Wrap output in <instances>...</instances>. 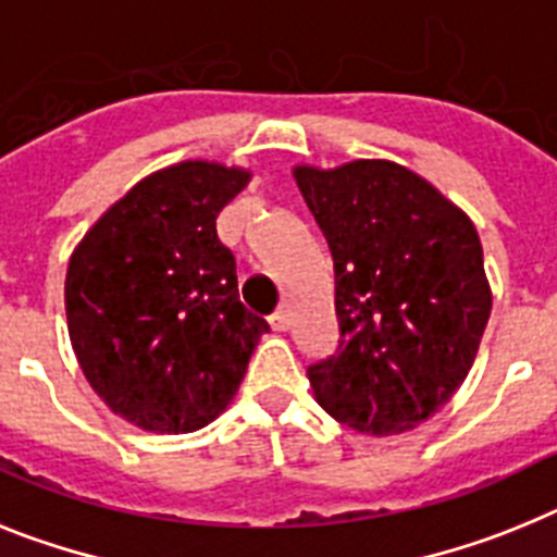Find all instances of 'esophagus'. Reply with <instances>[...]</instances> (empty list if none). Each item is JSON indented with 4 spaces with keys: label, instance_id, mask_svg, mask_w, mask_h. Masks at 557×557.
<instances>
[{
    "label": "esophagus",
    "instance_id": "obj_1",
    "mask_svg": "<svg viewBox=\"0 0 557 557\" xmlns=\"http://www.w3.org/2000/svg\"><path fill=\"white\" fill-rule=\"evenodd\" d=\"M269 325L274 327V331H288V325H292V317H288V311H283V308H280V311H274L272 317H269Z\"/></svg>",
    "mask_w": 557,
    "mask_h": 557
}]
</instances>
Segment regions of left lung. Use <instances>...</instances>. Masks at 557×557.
<instances>
[{"label":"left lung","instance_id":"obj_1","mask_svg":"<svg viewBox=\"0 0 557 557\" xmlns=\"http://www.w3.org/2000/svg\"><path fill=\"white\" fill-rule=\"evenodd\" d=\"M333 255L338 347L308 367L331 418L400 434L446 404L491 317L480 235L418 173L384 159L294 168Z\"/></svg>","mask_w":557,"mask_h":557}]
</instances>
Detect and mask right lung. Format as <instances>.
<instances>
[{
	"mask_svg": "<svg viewBox=\"0 0 557 557\" xmlns=\"http://www.w3.org/2000/svg\"><path fill=\"white\" fill-rule=\"evenodd\" d=\"M240 168L178 162L125 193L66 269V322L91 389L145 432L185 434L238 393L265 319L238 297L215 219Z\"/></svg>",
	"mask_w": 557,
	"mask_h": 557,
	"instance_id": "add662e5",
	"label": "right lung"
}]
</instances>
